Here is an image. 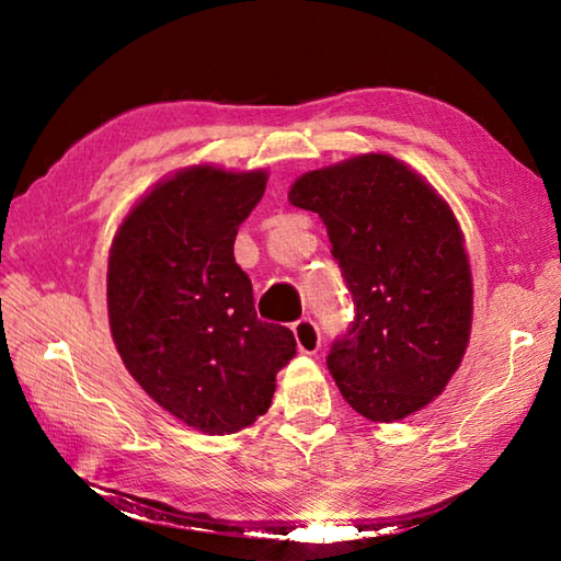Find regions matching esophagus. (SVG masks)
Masks as SVG:
<instances>
[{
	"label": "esophagus",
	"mask_w": 561,
	"mask_h": 561,
	"mask_svg": "<svg viewBox=\"0 0 561 561\" xmlns=\"http://www.w3.org/2000/svg\"><path fill=\"white\" fill-rule=\"evenodd\" d=\"M296 347L304 354H316L320 350V332L311 318H301L294 323Z\"/></svg>",
	"instance_id": "34e87169"
}]
</instances>
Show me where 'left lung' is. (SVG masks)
<instances>
[{
    "mask_svg": "<svg viewBox=\"0 0 561 561\" xmlns=\"http://www.w3.org/2000/svg\"><path fill=\"white\" fill-rule=\"evenodd\" d=\"M289 202L323 219L356 306L328 354L342 398L371 422L420 412L470 342L472 272L456 214L390 153L308 171Z\"/></svg>",
    "mask_w": 561,
    "mask_h": 561,
    "instance_id": "8db88e82",
    "label": "left lung"
}]
</instances>
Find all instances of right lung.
<instances>
[{
	"mask_svg": "<svg viewBox=\"0 0 561 561\" xmlns=\"http://www.w3.org/2000/svg\"><path fill=\"white\" fill-rule=\"evenodd\" d=\"M267 171L187 165L141 195L108 255V320L141 390L202 434H238L272 404L294 332L262 323L236 265L238 226Z\"/></svg>",
	"mask_w": 561,
	"mask_h": 561,
	"instance_id": "add662e5",
	"label": "right lung"
}]
</instances>
